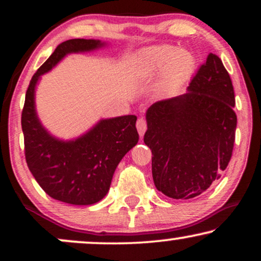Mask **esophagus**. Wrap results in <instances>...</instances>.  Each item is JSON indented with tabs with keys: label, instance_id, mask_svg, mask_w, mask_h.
Masks as SVG:
<instances>
[{
	"label": "esophagus",
	"instance_id": "34e87169",
	"mask_svg": "<svg viewBox=\"0 0 261 261\" xmlns=\"http://www.w3.org/2000/svg\"><path fill=\"white\" fill-rule=\"evenodd\" d=\"M137 129L139 132V134H140V137L145 134L146 129H147V122H146L145 119L140 117V119L137 121Z\"/></svg>",
	"mask_w": 261,
	"mask_h": 261
}]
</instances>
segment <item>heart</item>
I'll list each match as a JSON object with an SVG mask.
<instances>
[{
  "mask_svg": "<svg viewBox=\"0 0 261 261\" xmlns=\"http://www.w3.org/2000/svg\"><path fill=\"white\" fill-rule=\"evenodd\" d=\"M142 64L148 76H154L164 71L160 90L169 92L190 77L195 66V58L187 49H176L172 46L163 45L146 51Z\"/></svg>",
  "mask_w": 261,
  "mask_h": 261,
  "instance_id": "b5f03b06",
  "label": "heart"
}]
</instances>
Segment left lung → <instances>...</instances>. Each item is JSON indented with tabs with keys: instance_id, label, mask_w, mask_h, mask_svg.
<instances>
[{
	"instance_id": "1",
	"label": "left lung",
	"mask_w": 261,
	"mask_h": 261,
	"mask_svg": "<svg viewBox=\"0 0 261 261\" xmlns=\"http://www.w3.org/2000/svg\"><path fill=\"white\" fill-rule=\"evenodd\" d=\"M188 90L153 103L146 113L153 180L174 199L194 198L219 179L237 129L234 88L219 56L209 53Z\"/></svg>"
}]
</instances>
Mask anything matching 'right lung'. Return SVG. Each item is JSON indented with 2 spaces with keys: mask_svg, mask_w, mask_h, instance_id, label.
<instances>
[{
  "mask_svg": "<svg viewBox=\"0 0 261 261\" xmlns=\"http://www.w3.org/2000/svg\"><path fill=\"white\" fill-rule=\"evenodd\" d=\"M99 46L98 40L87 39H71L57 46L32 77L21 114L28 169L49 197L74 205L94 204L107 195L120 160L139 140L137 116L102 120L77 140L59 141L39 122L34 88L40 74L51 70L66 53L90 51Z\"/></svg>",
  "mask_w": 261,
  "mask_h": 261,
  "instance_id": "obj_1",
  "label": "right lung"
}]
</instances>
